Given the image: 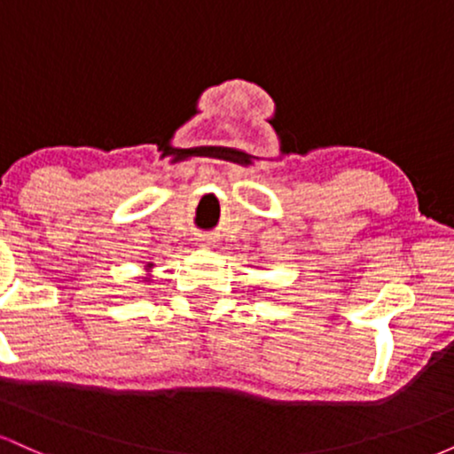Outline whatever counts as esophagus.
<instances>
[{"label":"esophagus","mask_w":454,"mask_h":454,"mask_svg":"<svg viewBox=\"0 0 454 454\" xmlns=\"http://www.w3.org/2000/svg\"><path fill=\"white\" fill-rule=\"evenodd\" d=\"M198 245H200V247H209L211 239L209 237H198Z\"/></svg>","instance_id":"obj_1"}]
</instances>
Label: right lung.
<instances>
[{"label": "right lung", "instance_id": "1", "mask_svg": "<svg viewBox=\"0 0 454 454\" xmlns=\"http://www.w3.org/2000/svg\"><path fill=\"white\" fill-rule=\"evenodd\" d=\"M151 269H153V264L149 262V264H147V270H151ZM145 281H149V278H145Z\"/></svg>", "mask_w": 454, "mask_h": 454}]
</instances>
